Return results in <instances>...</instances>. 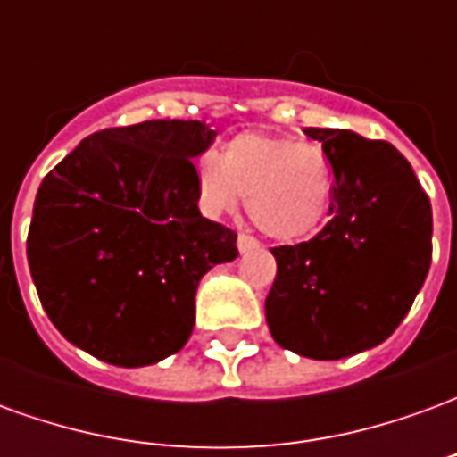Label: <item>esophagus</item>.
Wrapping results in <instances>:
<instances>
[{"label":"esophagus","instance_id":"34e87169","mask_svg":"<svg viewBox=\"0 0 457 457\" xmlns=\"http://www.w3.org/2000/svg\"><path fill=\"white\" fill-rule=\"evenodd\" d=\"M254 247H259L257 239L249 237V235H245V232H242V235H239V237H237V249H239V252L245 254V252H249V249H254Z\"/></svg>","mask_w":457,"mask_h":457}]
</instances>
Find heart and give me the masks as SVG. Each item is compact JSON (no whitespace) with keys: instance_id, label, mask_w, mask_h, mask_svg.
Masks as SVG:
<instances>
[{"instance_id":"1","label":"heart","mask_w":457,"mask_h":457,"mask_svg":"<svg viewBox=\"0 0 457 457\" xmlns=\"http://www.w3.org/2000/svg\"><path fill=\"white\" fill-rule=\"evenodd\" d=\"M195 190L208 215H225L247 198L249 220L277 242L316 235L333 203L336 176L318 144L269 131H242L195 163Z\"/></svg>"}]
</instances>
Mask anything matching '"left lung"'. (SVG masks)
<instances>
[{"instance_id": "8db88e82", "label": "left lung", "mask_w": 457, "mask_h": 457, "mask_svg": "<svg viewBox=\"0 0 457 457\" xmlns=\"http://www.w3.org/2000/svg\"><path fill=\"white\" fill-rule=\"evenodd\" d=\"M303 131L333 166V218L313 239L271 249L277 278L264 311L284 350L340 360L384 343L409 313L431 267V200L392 144Z\"/></svg>"}]
</instances>
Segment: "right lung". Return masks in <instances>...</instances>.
<instances>
[{
  "label": "right lung",
  "instance_id": "right-lung-1",
  "mask_svg": "<svg viewBox=\"0 0 457 457\" xmlns=\"http://www.w3.org/2000/svg\"><path fill=\"white\" fill-rule=\"evenodd\" d=\"M212 139L195 120L95 131L44 179L26 257L75 347L144 367L188 343L200 278L239 254L237 232L198 208L193 159Z\"/></svg>",
  "mask_w": 457,
  "mask_h": 457
}]
</instances>
